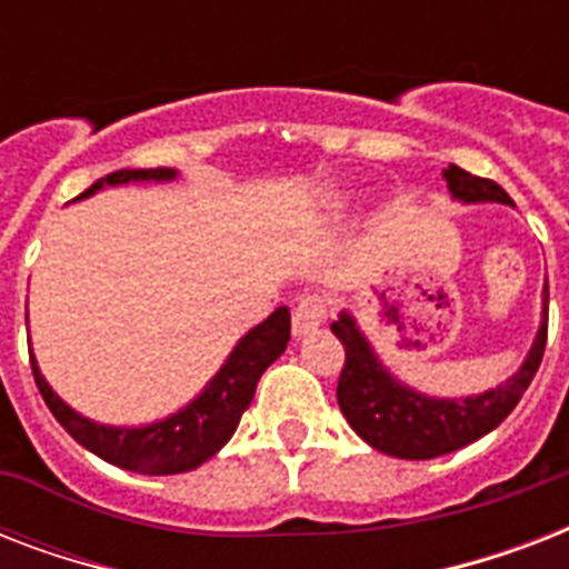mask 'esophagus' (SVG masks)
Segmentation results:
<instances>
[{
  "instance_id": "esophagus-1",
  "label": "esophagus",
  "mask_w": 569,
  "mask_h": 569,
  "mask_svg": "<svg viewBox=\"0 0 569 569\" xmlns=\"http://www.w3.org/2000/svg\"><path fill=\"white\" fill-rule=\"evenodd\" d=\"M328 319V298L325 295H303L292 312L295 337H307L312 330H319Z\"/></svg>"
}]
</instances>
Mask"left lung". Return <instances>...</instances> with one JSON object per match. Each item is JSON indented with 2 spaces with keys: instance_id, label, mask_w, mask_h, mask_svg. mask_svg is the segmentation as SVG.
I'll return each instance as SVG.
<instances>
[{
  "instance_id": "8db88e82",
  "label": "left lung",
  "mask_w": 569,
  "mask_h": 569,
  "mask_svg": "<svg viewBox=\"0 0 569 569\" xmlns=\"http://www.w3.org/2000/svg\"><path fill=\"white\" fill-rule=\"evenodd\" d=\"M446 182L451 194L463 203H478V200H499V203H513L502 186L493 180L476 177L463 171L458 164L446 168ZM337 339L346 348V363L339 372L337 401L348 425L363 437L372 449L405 460H428L458 451L478 437H485L511 413L522 392L529 389L531 378L538 372L543 351H547L549 330V289L543 292V325L538 330V339L529 351V360L520 366V372L502 387L490 389L476 398H425L419 392H410L407 387L396 383L383 369L372 348L366 346L360 330L355 328L351 316H339V321L330 325Z\"/></svg>"
}]
</instances>
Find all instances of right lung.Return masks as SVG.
Returning <instances> with one entry per match:
<instances>
[{
  "label": "right lung",
  "instance_id": "add662e5",
  "mask_svg": "<svg viewBox=\"0 0 569 569\" xmlns=\"http://www.w3.org/2000/svg\"><path fill=\"white\" fill-rule=\"evenodd\" d=\"M171 168H138V171L123 168V171L106 173L79 197L93 194L102 186H120L129 180H171ZM289 330H292L289 310L277 307L262 325H257L241 339L221 372L200 392V398H194L186 410L173 413L171 419L147 425V428H106V425L88 422L49 389L47 380L40 378L34 357H31V375L52 416L79 446L129 472L173 476V472H189L200 467L230 440L232 431L239 428L241 413L248 410L250 398L257 392L259 375L286 351Z\"/></svg>",
  "mask_w": 569,
  "mask_h": 569
}]
</instances>
